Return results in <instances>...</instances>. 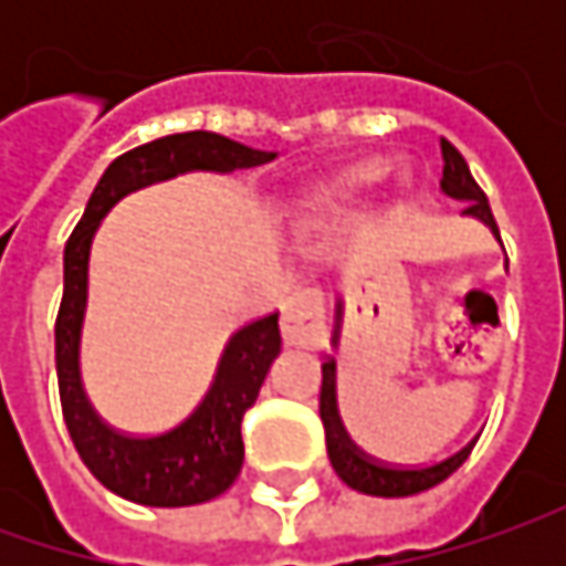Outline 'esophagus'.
Returning <instances> with one entry per match:
<instances>
[{"label": "esophagus", "instance_id": "1", "mask_svg": "<svg viewBox=\"0 0 566 566\" xmlns=\"http://www.w3.org/2000/svg\"><path fill=\"white\" fill-rule=\"evenodd\" d=\"M283 339L290 346L317 349L327 343V315H324V295L315 286H295L283 302Z\"/></svg>", "mask_w": 566, "mask_h": 566}]
</instances>
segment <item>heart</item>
<instances>
[{
    "mask_svg": "<svg viewBox=\"0 0 566 566\" xmlns=\"http://www.w3.org/2000/svg\"><path fill=\"white\" fill-rule=\"evenodd\" d=\"M390 172V160L380 157V154H371V157H361V160H353L346 164L339 172H334L324 188H321V201L324 205H349L361 198L368 188H375L380 179H387Z\"/></svg>",
    "mask_w": 566,
    "mask_h": 566,
    "instance_id": "1",
    "label": "heart"
}]
</instances>
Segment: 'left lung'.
<instances>
[{"label":"left lung","mask_w":566,"mask_h":566,"mask_svg":"<svg viewBox=\"0 0 566 566\" xmlns=\"http://www.w3.org/2000/svg\"><path fill=\"white\" fill-rule=\"evenodd\" d=\"M441 157H444V179H441V191L453 201H463V213L482 220L485 227L501 239L494 213H491L485 191L475 186L472 172H469L463 154L453 144L441 138ZM321 422H324V434H327V457L331 467L349 489L361 491V494H375V497H409L419 491L434 489L438 482H444L450 472L463 467L472 444L457 450L453 457H447L441 463L431 467H387L371 460L368 453H361L359 447L353 444V438L346 434V428L339 422L337 406V361L327 359L321 365Z\"/></svg>","instance_id":"obj_1"}]
</instances>
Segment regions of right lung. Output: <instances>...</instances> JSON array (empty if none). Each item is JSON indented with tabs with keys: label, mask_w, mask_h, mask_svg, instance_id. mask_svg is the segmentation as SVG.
Returning a JSON list of instances; mask_svg holds the SVG:
<instances>
[{
	"label": "right lung",
	"mask_w": 566,
	"mask_h": 566,
	"mask_svg": "<svg viewBox=\"0 0 566 566\" xmlns=\"http://www.w3.org/2000/svg\"><path fill=\"white\" fill-rule=\"evenodd\" d=\"M273 150H254L213 132L166 135L116 157L99 176L84 217L65 245V290L55 317V375L59 400L77 457L99 485L144 507H191L213 501L235 482L245 444L242 416L280 356L276 315L258 317L229 337L205 400L176 428L132 438L99 419L81 384V324L87 308V261L99 220L138 188L166 182L182 172H232L271 164Z\"/></svg>",
	"instance_id": "add662e5"
}]
</instances>
